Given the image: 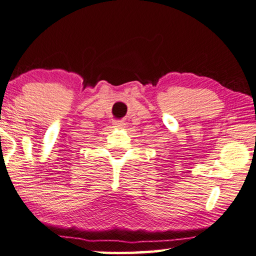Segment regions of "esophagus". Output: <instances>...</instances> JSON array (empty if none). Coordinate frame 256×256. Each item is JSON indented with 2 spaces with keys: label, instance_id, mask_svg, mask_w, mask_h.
Here are the masks:
<instances>
[{
  "label": "esophagus",
  "instance_id": "1",
  "mask_svg": "<svg viewBox=\"0 0 256 256\" xmlns=\"http://www.w3.org/2000/svg\"><path fill=\"white\" fill-rule=\"evenodd\" d=\"M114 126L116 128H125V123H123V122H114Z\"/></svg>",
  "mask_w": 256,
  "mask_h": 256
}]
</instances>
